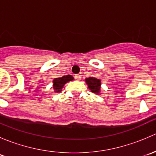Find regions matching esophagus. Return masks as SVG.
<instances>
[{"instance_id":"1","label":"esophagus","mask_w":156,"mask_h":156,"mask_svg":"<svg viewBox=\"0 0 156 156\" xmlns=\"http://www.w3.org/2000/svg\"><path fill=\"white\" fill-rule=\"evenodd\" d=\"M75 78L76 80H78V81H79V80H81V75H75Z\"/></svg>"}]
</instances>
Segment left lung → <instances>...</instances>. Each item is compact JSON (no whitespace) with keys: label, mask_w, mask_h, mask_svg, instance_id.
<instances>
[{"label":"left lung","mask_w":156,"mask_h":156,"mask_svg":"<svg viewBox=\"0 0 156 156\" xmlns=\"http://www.w3.org/2000/svg\"><path fill=\"white\" fill-rule=\"evenodd\" d=\"M85 81L91 92L95 93V94L100 93V85H101V81L100 79L94 78V77H90V78H86Z\"/></svg>","instance_id":"left-lung-1"}]
</instances>
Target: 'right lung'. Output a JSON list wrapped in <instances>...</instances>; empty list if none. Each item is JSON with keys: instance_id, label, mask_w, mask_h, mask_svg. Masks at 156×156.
<instances>
[{"instance_id": "1", "label": "right lung", "mask_w": 156, "mask_h": 156, "mask_svg": "<svg viewBox=\"0 0 156 156\" xmlns=\"http://www.w3.org/2000/svg\"><path fill=\"white\" fill-rule=\"evenodd\" d=\"M73 80V77L72 75H65L61 78H56L53 80V89H54L55 92H60L62 90V88L65 85L66 83L68 81H72Z\"/></svg>"}]
</instances>
